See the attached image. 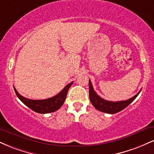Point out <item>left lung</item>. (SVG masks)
<instances>
[{
    "mask_svg": "<svg viewBox=\"0 0 154 154\" xmlns=\"http://www.w3.org/2000/svg\"><path fill=\"white\" fill-rule=\"evenodd\" d=\"M140 91H140L139 93H137L135 96H133L128 100L116 102L109 101V100H106L102 98L101 97H100L95 93L91 84V80H89V97L91 103L98 111L107 113V114H116V113L123 110L124 109L128 106L135 99L136 97L138 95Z\"/></svg>",
    "mask_w": 154,
    "mask_h": 154,
    "instance_id": "8db88e82",
    "label": "left lung"
}]
</instances>
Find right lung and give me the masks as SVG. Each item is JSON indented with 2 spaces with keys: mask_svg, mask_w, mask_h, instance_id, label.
<instances>
[{
  "mask_svg": "<svg viewBox=\"0 0 154 154\" xmlns=\"http://www.w3.org/2000/svg\"><path fill=\"white\" fill-rule=\"evenodd\" d=\"M73 82L68 84L64 87V88L61 91L59 94H57L52 98H48L44 100H32L24 98L22 95H21L17 92V90L14 88V91L17 94V97L23 103L25 104L26 106H28L32 110L40 114H48V113L54 112L60 109L66 100L67 92H68L69 88L71 87Z\"/></svg>",
  "mask_w": 154,
  "mask_h": 154,
  "instance_id": "obj_1",
  "label": "right lung"
}]
</instances>
